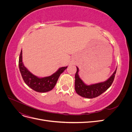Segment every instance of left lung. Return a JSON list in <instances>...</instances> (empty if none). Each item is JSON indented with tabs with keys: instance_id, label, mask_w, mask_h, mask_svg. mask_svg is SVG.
Instances as JSON below:
<instances>
[{
	"instance_id": "8db88e82",
	"label": "left lung",
	"mask_w": 132,
	"mask_h": 132,
	"mask_svg": "<svg viewBox=\"0 0 132 132\" xmlns=\"http://www.w3.org/2000/svg\"><path fill=\"white\" fill-rule=\"evenodd\" d=\"M77 71L75 75V91L79 95L83 97L88 98L96 97L109 89L114 80L115 74L116 73L117 70L116 68L112 75L106 81L87 85L85 84L79 77L78 74L79 68L78 67H77Z\"/></svg>"
}]
</instances>
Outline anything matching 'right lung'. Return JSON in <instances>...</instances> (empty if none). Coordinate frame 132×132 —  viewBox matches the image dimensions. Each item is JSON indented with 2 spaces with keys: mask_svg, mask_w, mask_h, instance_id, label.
I'll return each instance as SVG.
<instances>
[{
  "mask_svg": "<svg viewBox=\"0 0 132 132\" xmlns=\"http://www.w3.org/2000/svg\"><path fill=\"white\" fill-rule=\"evenodd\" d=\"M19 66L22 79L26 84L32 89L38 93H46L52 90L56 84L60 75L68 67L67 66L59 68L56 72L49 77H38L32 74L23 65L22 50L19 57Z\"/></svg>",
  "mask_w": 132,
  "mask_h": 132,
  "instance_id": "1",
  "label": "right lung"
}]
</instances>
